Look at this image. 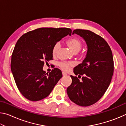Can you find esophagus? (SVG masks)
Masks as SVG:
<instances>
[{"label": "esophagus", "mask_w": 126, "mask_h": 126, "mask_svg": "<svg viewBox=\"0 0 126 126\" xmlns=\"http://www.w3.org/2000/svg\"><path fill=\"white\" fill-rule=\"evenodd\" d=\"M62 74H63V76H65L67 75V74L65 72H62Z\"/></svg>", "instance_id": "34e87169"}]
</instances>
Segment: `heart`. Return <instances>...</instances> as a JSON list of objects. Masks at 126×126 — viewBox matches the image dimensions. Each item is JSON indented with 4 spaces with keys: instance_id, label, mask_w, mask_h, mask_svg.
Wrapping results in <instances>:
<instances>
[{
    "instance_id": "b5f03b06",
    "label": "heart",
    "mask_w": 126,
    "mask_h": 126,
    "mask_svg": "<svg viewBox=\"0 0 126 126\" xmlns=\"http://www.w3.org/2000/svg\"><path fill=\"white\" fill-rule=\"evenodd\" d=\"M68 46L70 49L74 53H77L80 51L82 47L83 44L81 40L78 38H72L67 42ZM59 48V44L57 43L53 47L52 49V54L53 55H55L58 52ZM59 66L64 71H68L70 68L73 67V63L71 62H61L59 63Z\"/></svg>"
}]
</instances>
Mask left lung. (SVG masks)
<instances>
[{
  "label": "left lung",
  "instance_id": "8db88e82",
  "mask_svg": "<svg viewBox=\"0 0 126 126\" xmlns=\"http://www.w3.org/2000/svg\"><path fill=\"white\" fill-rule=\"evenodd\" d=\"M72 34L85 40L87 52L82 63L73 70L76 76H83L82 80L71 76L72 82L67 92L74 103L87 107L99 101L109 87L113 74V58L109 45L101 36L83 29L74 30Z\"/></svg>",
  "mask_w": 126,
  "mask_h": 126
}]
</instances>
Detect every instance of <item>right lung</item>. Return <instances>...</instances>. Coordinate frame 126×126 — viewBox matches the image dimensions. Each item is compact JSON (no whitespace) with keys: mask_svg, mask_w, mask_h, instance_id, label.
<instances>
[{"mask_svg":"<svg viewBox=\"0 0 126 126\" xmlns=\"http://www.w3.org/2000/svg\"><path fill=\"white\" fill-rule=\"evenodd\" d=\"M72 30L66 28H41L23 34L14 49L11 71L20 92L31 101L48 97L62 73L54 68L49 73L43 67L44 63L53 59L54 46L69 34Z\"/></svg>","mask_w":126,"mask_h":126,"instance_id":"add662e5","label":"right lung"}]
</instances>
